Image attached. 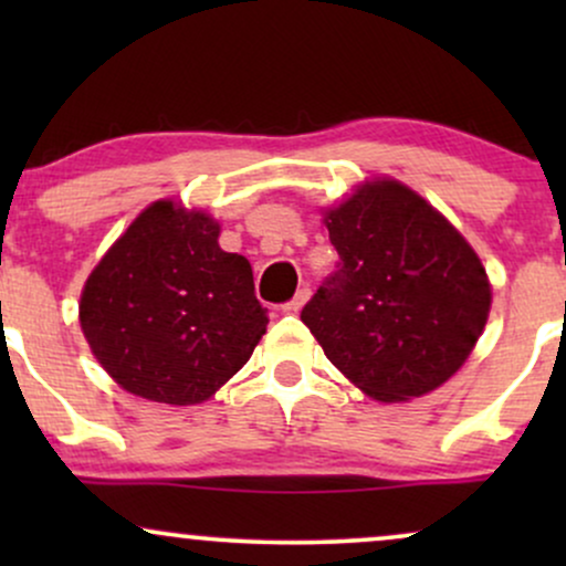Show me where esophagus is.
<instances>
[{"label": "esophagus", "instance_id": "1", "mask_svg": "<svg viewBox=\"0 0 566 566\" xmlns=\"http://www.w3.org/2000/svg\"><path fill=\"white\" fill-rule=\"evenodd\" d=\"M308 297H311V290L308 287H301V290H297V295L292 297L290 303L282 305V311H284V314H297V311H301L303 305L308 303Z\"/></svg>", "mask_w": 566, "mask_h": 566}]
</instances>
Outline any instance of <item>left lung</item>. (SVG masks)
I'll return each mask as SVG.
<instances>
[{"label": "left lung", "mask_w": 566, "mask_h": 566, "mask_svg": "<svg viewBox=\"0 0 566 566\" xmlns=\"http://www.w3.org/2000/svg\"><path fill=\"white\" fill-rule=\"evenodd\" d=\"M322 216L340 269L305 305L303 324L369 399L391 405L437 391L490 319L482 258L431 201L386 175Z\"/></svg>", "instance_id": "1"}]
</instances>
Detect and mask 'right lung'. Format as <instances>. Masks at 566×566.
Segmentation results:
<instances>
[{
    "mask_svg": "<svg viewBox=\"0 0 566 566\" xmlns=\"http://www.w3.org/2000/svg\"><path fill=\"white\" fill-rule=\"evenodd\" d=\"M220 223L180 199L138 212L90 271L80 327L119 388L159 405H201L265 335L252 265L220 250Z\"/></svg>",
    "mask_w": 566,
    "mask_h": 566,
    "instance_id": "1",
    "label": "right lung"
}]
</instances>
